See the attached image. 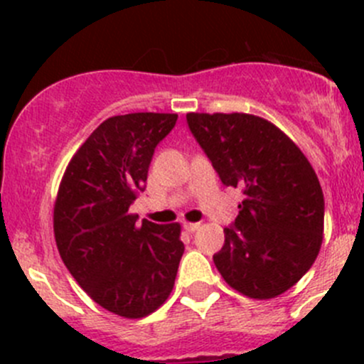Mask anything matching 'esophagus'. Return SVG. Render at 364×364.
Returning <instances> with one entry per match:
<instances>
[{
	"instance_id": "obj_1",
	"label": "esophagus",
	"mask_w": 364,
	"mask_h": 364,
	"mask_svg": "<svg viewBox=\"0 0 364 364\" xmlns=\"http://www.w3.org/2000/svg\"><path fill=\"white\" fill-rule=\"evenodd\" d=\"M183 229L188 230V232H196V230L200 229V223H193V222H185L183 223Z\"/></svg>"
}]
</instances>
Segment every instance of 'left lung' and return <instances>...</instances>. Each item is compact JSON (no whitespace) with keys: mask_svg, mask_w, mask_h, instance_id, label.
Segmentation results:
<instances>
[{"mask_svg":"<svg viewBox=\"0 0 364 364\" xmlns=\"http://www.w3.org/2000/svg\"><path fill=\"white\" fill-rule=\"evenodd\" d=\"M186 121L225 186L243 203L213 255L223 280L252 299H273L311 267L324 237V196L296 142L245 112H188Z\"/></svg>","mask_w":364,"mask_h":364,"instance_id":"8db88e82","label":"left lung"}]
</instances>
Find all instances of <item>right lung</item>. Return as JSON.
Masks as SVG:
<instances>
[{
    "label": "right lung",
    "instance_id": "1",
    "mask_svg": "<svg viewBox=\"0 0 364 364\" xmlns=\"http://www.w3.org/2000/svg\"><path fill=\"white\" fill-rule=\"evenodd\" d=\"M176 119L109 117L77 149L58 188L53 223L65 266L95 303L124 318L146 317L167 301L185 252L179 223H137L128 211Z\"/></svg>",
    "mask_w": 364,
    "mask_h": 364
}]
</instances>
